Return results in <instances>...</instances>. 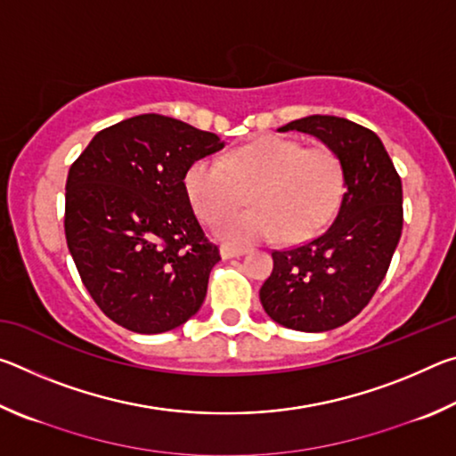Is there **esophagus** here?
Listing matches in <instances>:
<instances>
[{
	"instance_id": "1",
	"label": "esophagus",
	"mask_w": 456,
	"mask_h": 456,
	"mask_svg": "<svg viewBox=\"0 0 456 456\" xmlns=\"http://www.w3.org/2000/svg\"><path fill=\"white\" fill-rule=\"evenodd\" d=\"M247 253V247H235V245H223L221 247V257L231 259V257H241Z\"/></svg>"
}]
</instances>
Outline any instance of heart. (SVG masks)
Wrapping results in <instances>:
<instances>
[{
	"instance_id": "b5f03b06",
	"label": "heart",
	"mask_w": 456,
	"mask_h": 456,
	"mask_svg": "<svg viewBox=\"0 0 456 456\" xmlns=\"http://www.w3.org/2000/svg\"><path fill=\"white\" fill-rule=\"evenodd\" d=\"M254 187L249 212L215 225L223 241L249 243L283 235L304 241L334 217L344 192V168L328 146H310L265 136L223 159H199L184 175V191L200 219L211 223L242 202Z\"/></svg>"
}]
</instances>
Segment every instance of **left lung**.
Listing matches in <instances>:
<instances>
[{
	"instance_id": "left-lung-1",
	"label": "left lung",
	"mask_w": 456,
	"mask_h": 456,
	"mask_svg": "<svg viewBox=\"0 0 456 456\" xmlns=\"http://www.w3.org/2000/svg\"><path fill=\"white\" fill-rule=\"evenodd\" d=\"M312 134L338 154L344 195L320 237L273 251L259 289L265 314L285 328L328 331L364 310L403 233V183L376 133L339 117H305L277 128Z\"/></svg>"
}]
</instances>
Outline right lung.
<instances>
[{
	"instance_id": "1",
	"label": "right lung",
	"mask_w": 456,
	"mask_h": 456,
	"mask_svg": "<svg viewBox=\"0 0 456 456\" xmlns=\"http://www.w3.org/2000/svg\"><path fill=\"white\" fill-rule=\"evenodd\" d=\"M225 142L141 114L92 138L66 181L64 231L84 288L114 323L163 334L199 312L219 247L205 237L184 175Z\"/></svg>"
}]
</instances>
